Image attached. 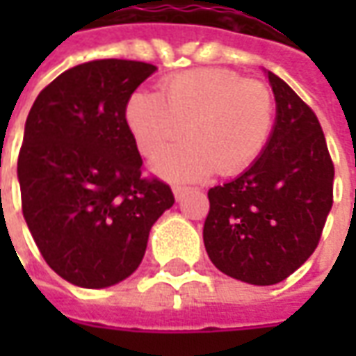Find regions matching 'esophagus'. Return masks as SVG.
Listing matches in <instances>:
<instances>
[{
  "mask_svg": "<svg viewBox=\"0 0 356 356\" xmlns=\"http://www.w3.org/2000/svg\"><path fill=\"white\" fill-rule=\"evenodd\" d=\"M188 191H191L188 186L173 185V194H175V198H177V200H181V198H183V196H185V194L188 193Z\"/></svg>",
  "mask_w": 356,
  "mask_h": 356,
  "instance_id": "1",
  "label": "esophagus"
}]
</instances>
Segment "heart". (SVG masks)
Returning <instances> with one entry per match:
<instances>
[{
	"instance_id": "1",
	"label": "heart",
	"mask_w": 356,
	"mask_h": 356,
	"mask_svg": "<svg viewBox=\"0 0 356 356\" xmlns=\"http://www.w3.org/2000/svg\"><path fill=\"white\" fill-rule=\"evenodd\" d=\"M125 120L140 154L154 160L183 131L185 145L162 156L154 170L170 179L236 175L259 158L275 124L267 83L229 68H196L158 83V95L133 93Z\"/></svg>"
}]
</instances>
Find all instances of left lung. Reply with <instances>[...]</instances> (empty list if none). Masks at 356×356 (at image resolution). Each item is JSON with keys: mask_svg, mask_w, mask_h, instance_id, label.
<instances>
[{"mask_svg": "<svg viewBox=\"0 0 356 356\" xmlns=\"http://www.w3.org/2000/svg\"><path fill=\"white\" fill-rule=\"evenodd\" d=\"M276 122L261 156L240 177L208 191L204 244L221 273L270 286L311 257L334 204V162L321 122L268 72Z\"/></svg>", "mask_w": 356, "mask_h": 356, "instance_id": "left-lung-1", "label": "left lung"}]
</instances>
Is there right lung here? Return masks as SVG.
Instances as JSON below:
<instances>
[{"label": "right lung", "mask_w": 356, "mask_h": 356, "mask_svg": "<svg viewBox=\"0 0 356 356\" xmlns=\"http://www.w3.org/2000/svg\"><path fill=\"white\" fill-rule=\"evenodd\" d=\"M154 70L124 58L74 66L42 89L26 118L22 213L45 263L81 288L135 273L152 225L175 202L168 183L143 175L125 120L129 97Z\"/></svg>", "instance_id": "obj_1"}]
</instances>
